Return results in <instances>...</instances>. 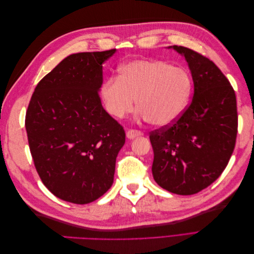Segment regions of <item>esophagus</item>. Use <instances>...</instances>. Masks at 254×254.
Wrapping results in <instances>:
<instances>
[{
    "label": "esophagus",
    "instance_id": "34e87169",
    "mask_svg": "<svg viewBox=\"0 0 254 254\" xmlns=\"http://www.w3.org/2000/svg\"><path fill=\"white\" fill-rule=\"evenodd\" d=\"M142 134H143L142 131H140V130H135V129H129V130H127V132H126V135H127L128 139H133V137L140 136Z\"/></svg>",
    "mask_w": 254,
    "mask_h": 254
}]
</instances>
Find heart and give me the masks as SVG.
<instances>
[{"label": "heart", "instance_id": "obj_1", "mask_svg": "<svg viewBox=\"0 0 254 254\" xmlns=\"http://www.w3.org/2000/svg\"><path fill=\"white\" fill-rule=\"evenodd\" d=\"M106 110L124 118L136 104L140 114L155 126H166L186 110L191 93L190 74L162 60H133L120 68L118 78L107 79L102 87Z\"/></svg>", "mask_w": 254, "mask_h": 254}]
</instances>
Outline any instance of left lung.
Segmentation results:
<instances>
[{"label": "left lung", "instance_id": "1", "mask_svg": "<svg viewBox=\"0 0 254 254\" xmlns=\"http://www.w3.org/2000/svg\"><path fill=\"white\" fill-rule=\"evenodd\" d=\"M173 49L188 61L194 95L178 120L150 132L151 171L161 188L193 195L216 180L232 156L237 134L236 96L212 60L188 48Z\"/></svg>", "mask_w": 254, "mask_h": 254}]
</instances>
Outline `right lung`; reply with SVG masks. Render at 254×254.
Here are the masks:
<instances>
[{"instance_id":"add662e5","label":"right lung","mask_w":254,"mask_h":254,"mask_svg":"<svg viewBox=\"0 0 254 254\" xmlns=\"http://www.w3.org/2000/svg\"><path fill=\"white\" fill-rule=\"evenodd\" d=\"M72 54L37 84L25 115L41 181L64 201L86 204L108 190L125 130L103 108V64L115 53Z\"/></svg>"}]
</instances>
